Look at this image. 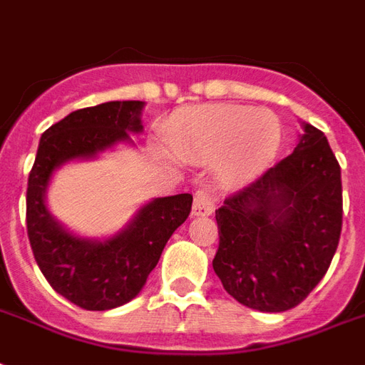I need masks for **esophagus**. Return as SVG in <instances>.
Here are the masks:
<instances>
[{
  "instance_id": "34e87169",
  "label": "esophagus",
  "mask_w": 365,
  "mask_h": 365,
  "mask_svg": "<svg viewBox=\"0 0 365 365\" xmlns=\"http://www.w3.org/2000/svg\"><path fill=\"white\" fill-rule=\"evenodd\" d=\"M193 216H210L214 212V199L205 189L197 191L193 199Z\"/></svg>"
}]
</instances>
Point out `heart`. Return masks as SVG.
Wrapping results in <instances>:
<instances>
[{"instance_id": "obj_1", "label": "heart", "mask_w": 365, "mask_h": 365, "mask_svg": "<svg viewBox=\"0 0 365 365\" xmlns=\"http://www.w3.org/2000/svg\"><path fill=\"white\" fill-rule=\"evenodd\" d=\"M282 122L266 108L210 103L185 108L168 132V145L183 160L218 158V176L243 185L268 170L282 147Z\"/></svg>"}]
</instances>
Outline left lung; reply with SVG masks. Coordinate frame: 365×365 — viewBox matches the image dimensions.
<instances>
[{"label": "left lung", "mask_w": 365, "mask_h": 365, "mask_svg": "<svg viewBox=\"0 0 365 365\" xmlns=\"http://www.w3.org/2000/svg\"><path fill=\"white\" fill-rule=\"evenodd\" d=\"M212 268L227 293L285 312L322 282L343 227L341 166L324 132L302 122L299 145L216 210Z\"/></svg>", "instance_id": "8db88e82"}]
</instances>
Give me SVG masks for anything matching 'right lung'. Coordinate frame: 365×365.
I'll return each instance as SVG.
<instances>
[{"label": "right lung", "mask_w": 365, "mask_h": 365, "mask_svg": "<svg viewBox=\"0 0 365 365\" xmlns=\"http://www.w3.org/2000/svg\"><path fill=\"white\" fill-rule=\"evenodd\" d=\"M143 101H108L80 108L41 133L26 189V230L41 274L55 291L83 310H110L138 297L164 245L191 212L189 193L158 197L139 208L120 232L80 237L46 202L53 172L71 160H90L143 132Z\"/></svg>", "instance_id": "add662e5"}]
</instances>
